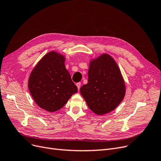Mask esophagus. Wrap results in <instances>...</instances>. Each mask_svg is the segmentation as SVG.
I'll return each mask as SVG.
<instances>
[{"label": "esophagus", "instance_id": "34e87169", "mask_svg": "<svg viewBox=\"0 0 161 161\" xmlns=\"http://www.w3.org/2000/svg\"><path fill=\"white\" fill-rule=\"evenodd\" d=\"M76 86H77V87H78V90H80V87H81V83H80V82L77 83H76Z\"/></svg>", "mask_w": 161, "mask_h": 161}]
</instances>
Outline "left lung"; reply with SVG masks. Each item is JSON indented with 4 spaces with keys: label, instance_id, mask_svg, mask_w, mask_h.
<instances>
[{
    "label": "left lung",
    "instance_id": "obj_1",
    "mask_svg": "<svg viewBox=\"0 0 161 161\" xmlns=\"http://www.w3.org/2000/svg\"><path fill=\"white\" fill-rule=\"evenodd\" d=\"M80 93L89 108L98 115L113 110L123 100L125 87L117 64L104 54L90 62L88 82Z\"/></svg>",
    "mask_w": 161,
    "mask_h": 161
}]
</instances>
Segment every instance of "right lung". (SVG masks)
Returning <instances> with one entry per match:
<instances>
[{
    "label": "right lung",
    "mask_w": 161,
    "mask_h": 161,
    "mask_svg": "<svg viewBox=\"0 0 161 161\" xmlns=\"http://www.w3.org/2000/svg\"><path fill=\"white\" fill-rule=\"evenodd\" d=\"M65 58L54 51L45 54L31 72L28 87L37 105L48 112L64 106L78 92L64 65Z\"/></svg>",
    "instance_id": "1"
}]
</instances>
